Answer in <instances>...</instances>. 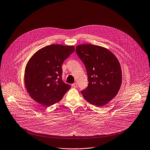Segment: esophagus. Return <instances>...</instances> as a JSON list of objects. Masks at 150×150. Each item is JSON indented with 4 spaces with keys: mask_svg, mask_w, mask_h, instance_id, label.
I'll return each instance as SVG.
<instances>
[{
    "mask_svg": "<svg viewBox=\"0 0 150 150\" xmlns=\"http://www.w3.org/2000/svg\"><path fill=\"white\" fill-rule=\"evenodd\" d=\"M77 86H78L77 83H74L72 84V87H74V88H76V87H77Z\"/></svg>",
    "mask_w": 150,
    "mask_h": 150,
    "instance_id": "esophagus-1",
    "label": "esophagus"
}]
</instances>
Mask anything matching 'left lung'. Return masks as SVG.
<instances>
[{"label": "left lung", "instance_id": "1", "mask_svg": "<svg viewBox=\"0 0 150 150\" xmlns=\"http://www.w3.org/2000/svg\"><path fill=\"white\" fill-rule=\"evenodd\" d=\"M76 52L85 66L88 86L82 90L84 98L101 107L114 98L122 83V71L115 56L103 47L90 44L78 45Z\"/></svg>", "mask_w": 150, "mask_h": 150}]
</instances>
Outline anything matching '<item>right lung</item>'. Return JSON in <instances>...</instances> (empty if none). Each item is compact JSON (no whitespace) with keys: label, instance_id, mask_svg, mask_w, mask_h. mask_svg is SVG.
Instances as JSON below:
<instances>
[{"label":"right lung","instance_id":"1","mask_svg":"<svg viewBox=\"0 0 150 150\" xmlns=\"http://www.w3.org/2000/svg\"><path fill=\"white\" fill-rule=\"evenodd\" d=\"M74 51V46L52 45L33 55L24 76L26 89L33 100L50 106L62 98L71 86L62 81V64Z\"/></svg>","mask_w":150,"mask_h":150}]
</instances>
